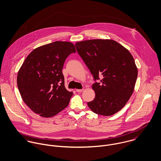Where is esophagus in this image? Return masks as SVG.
<instances>
[{"label":"esophagus","mask_w":161,"mask_h":161,"mask_svg":"<svg viewBox=\"0 0 161 161\" xmlns=\"http://www.w3.org/2000/svg\"><path fill=\"white\" fill-rule=\"evenodd\" d=\"M84 91V89H77L76 92H82Z\"/></svg>","instance_id":"34e87169"}]
</instances>
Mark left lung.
Wrapping results in <instances>:
<instances>
[{
  "instance_id": "left-lung-1",
  "label": "left lung",
  "mask_w": 161,
  "mask_h": 161,
  "mask_svg": "<svg viewBox=\"0 0 161 161\" xmlns=\"http://www.w3.org/2000/svg\"><path fill=\"white\" fill-rule=\"evenodd\" d=\"M75 45L94 79H101L92 85L95 97L87 103L89 107L98 115H114L123 108L135 89L138 69L132 54L113 40H89Z\"/></svg>"
}]
</instances>
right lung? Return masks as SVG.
<instances>
[{
  "label": "right lung",
  "mask_w": 161,
  "mask_h": 161,
  "mask_svg": "<svg viewBox=\"0 0 161 161\" xmlns=\"http://www.w3.org/2000/svg\"><path fill=\"white\" fill-rule=\"evenodd\" d=\"M68 42H54L39 46L26 58L17 74V86L23 102L40 116H54L69 103L73 95L64 86L62 72L70 54L75 53Z\"/></svg>",
  "instance_id": "1"
}]
</instances>
